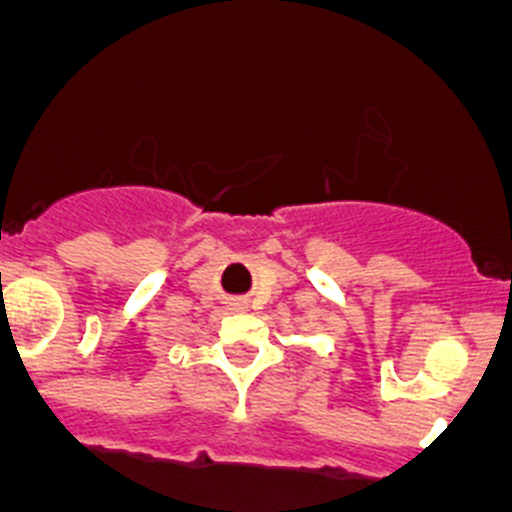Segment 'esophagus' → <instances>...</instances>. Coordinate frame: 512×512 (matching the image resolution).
I'll return each instance as SVG.
<instances>
[{
  "mask_svg": "<svg viewBox=\"0 0 512 512\" xmlns=\"http://www.w3.org/2000/svg\"><path fill=\"white\" fill-rule=\"evenodd\" d=\"M230 309H235V312H245L247 302H240V299H235V302H230Z\"/></svg>",
  "mask_w": 512,
  "mask_h": 512,
  "instance_id": "obj_1",
  "label": "esophagus"
}]
</instances>
